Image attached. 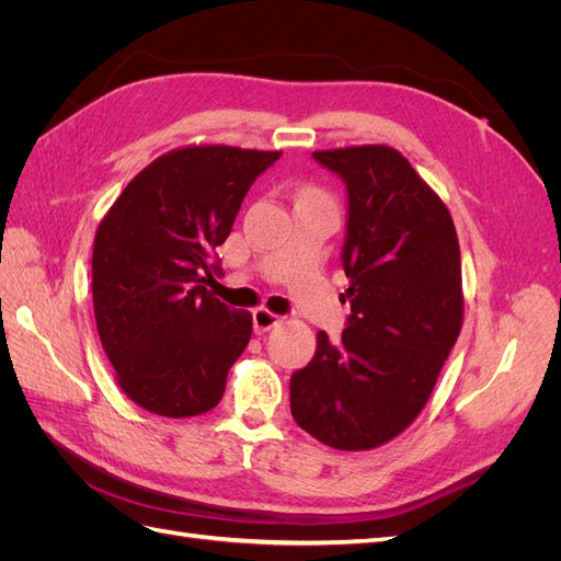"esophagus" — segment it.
Wrapping results in <instances>:
<instances>
[{"label":"esophagus","mask_w":561,"mask_h":561,"mask_svg":"<svg viewBox=\"0 0 561 561\" xmlns=\"http://www.w3.org/2000/svg\"><path fill=\"white\" fill-rule=\"evenodd\" d=\"M278 322H280V316L271 313L266 309H254L252 311V325H254V332H257V334H264L271 328H276Z\"/></svg>","instance_id":"obj_1"}]
</instances>
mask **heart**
<instances>
[{
  "label": "heart",
  "instance_id": "b5f03b06",
  "mask_svg": "<svg viewBox=\"0 0 561 561\" xmlns=\"http://www.w3.org/2000/svg\"><path fill=\"white\" fill-rule=\"evenodd\" d=\"M301 196H322V192H318V190H313V186H309V190L301 192Z\"/></svg>",
  "mask_w": 561,
  "mask_h": 561
}]
</instances>
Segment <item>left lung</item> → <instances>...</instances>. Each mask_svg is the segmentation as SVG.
<instances>
[{"instance_id": "left-lung-1", "label": "left lung", "mask_w": 561, "mask_h": 561, "mask_svg": "<svg viewBox=\"0 0 561 561\" xmlns=\"http://www.w3.org/2000/svg\"><path fill=\"white\" fill-rule=\"evenodd\" d=\"M346 184L342 262L351 316L339 342L318 332L290 379V410L322 445H386L428 402L463 322L461 250L451 215L398 149L313 151Z\"/></svg>"}]
</instances>
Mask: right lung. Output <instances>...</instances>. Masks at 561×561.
<instances>
[{
    "label": "right lung",
    "mask_w": 561,
    "mask_h": 561,
    "mask_svg": "<svg viewBox=\"0 0 561 561\" xmlns=\"http://www.w3.org/2000/svg\"><path fill=\"white\" fill-rule=\"evenodd\" d=\"M278 159L227 145L173 149L135 175L100 222L95 325L118 386L142 410L184 419L222 400L252 316L213 297L208 283L248 190Z\"/></svg>",
    "instance_id": "add662e5"
}]
</instances>
